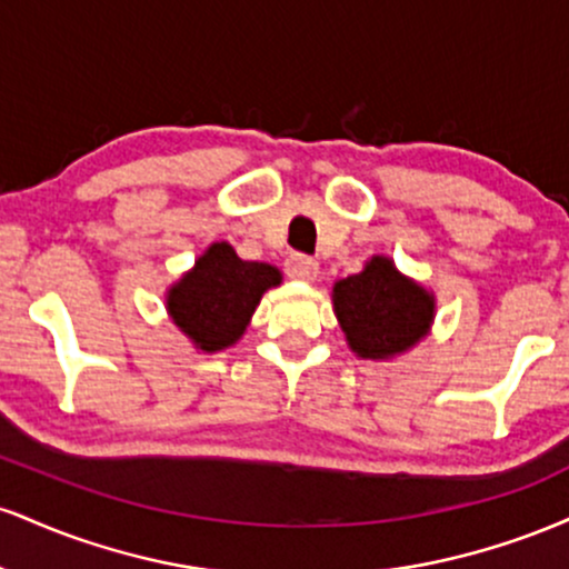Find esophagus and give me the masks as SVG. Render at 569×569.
I'll return each mask as SVG.
<instances>
[{
  "label": "esophagus",
  "mask_w": 569,
  "mask_h": 569,
  "mask_svg": "<svg viewBox=\"0 0 569 569\" xmlns=\"http://www.w3.org/2000/svg\"><path fill=\"white\" fill-rule=\"evenodd\" d=\"M286 270H289V276L293 280H305V283H312V280L318 278V272H321V267L312 257H302V253H293V257L286 262Z\"/></svg>",
  "instance_id": "1"
}]
</instances>
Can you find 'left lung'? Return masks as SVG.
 Masks as SVG:
<instances>
[{
  "mask_svg": "<svg viewBox=\"0 0 569 569\" xmlns=\"http://www.w3.org/2000/svg\"><path fill=\"white\" fill-rule=\"evenodd\" d=\"M335 312L358 356L388 358L426 335L433 297L403 278L390 259L375 257L367 270L335 286Z\"/></svg>",
  "mask_w": 569,
  "mask_h": 569,
  "instance_id": "left-lung-1",
  "label": "left lung"
}]
</instances>
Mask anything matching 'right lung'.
Here are the masks:
<instances>
[{
    "mask_svg": "<svg viewBox=\"0 0 569 569\" xmlns=\"http://www.w3.org/2000/svg\"><path fill=\"white\" fill-rule=\"evenodd\" d=\"M278 283L276 267L243 262L232 246L213 243L168 293V310L200 350L213 352L240 339L262 293Z\"/></svg>",
    "mask_w": 569,
    "mask_h": 569,
    "instance_id": "right-lung-1",
    "label": "right lung"
}]
</instances>
